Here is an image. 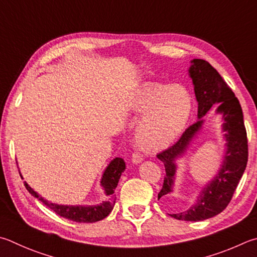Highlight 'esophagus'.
Returning a JSON list of instances; mask_svg holds the SVG:
<instances>
[{
	"mask_svg": "<svg viewBox=\"0 0 257 257\" xmlns=\"http://www.w3.org/2000/svg\"><path fill=\"white\" fill-rule=\"evenodd\" d=\"M132 161H133L134 164H139V163L143 162V156L138 153H134L133 156H132Z\"/></svg>",
	"mask_w": 257,
	"mask_h": 257,
	"instance_id": "34e87169",
	"label": "esophagus"
}]
</instances>
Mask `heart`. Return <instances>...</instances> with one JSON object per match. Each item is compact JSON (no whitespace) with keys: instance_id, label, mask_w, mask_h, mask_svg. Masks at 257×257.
<instances>
[{"instance_id":"heart-1","label":"heart","mask_w":257,"mask_h":257,"mask_svg":"<svg viewBox=\"0 0 257 257\" xmlns=\"http://www.w3.org/2000/svg\"><path fill=\"white\" fill-rule=\"evenodd\" d=\"M132 108L144 114L136 130L139 147L157 152L169 147L181 134L190 118L192 99L182 85L147 83L134 93Z\"/></svg>"}]
</instances>
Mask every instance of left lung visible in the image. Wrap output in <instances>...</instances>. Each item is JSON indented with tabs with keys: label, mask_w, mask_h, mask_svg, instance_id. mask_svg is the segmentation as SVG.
I'll list each match as a JSON object with an SVG mask.
<instances>
[{
	"label": "left lung",
	"mask_w": 257,
	"mask_h": 257,
	"mask_svg": "<svg viewBox=\"0 0 257 257\" xmlns=\"http://www.w3.org/2000/svg\"><path fill=\"white\" fill-rule=\"evenodd\" d=\"M189 69L198 101V120L182 134L179 141L165 151L157 154L158 160L164 163L166 175L158 200L172 201L170 193L173 191L176 164L175 160L182 156L203 124V116L218 103L217 113H222V130L225 132L226 153L221 169L216 177L204 186L193 206L184 211L172 213L177 220L200 221L209 219L226 209L234 195L248 161V144L242 118L241 106L234 92L223 81L216 68L203 59H193Z\"/></svg>",
	"instance_id": "8db88e82"
}]
</instances>
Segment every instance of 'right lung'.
Masks as SVG:
<instances>
[{"mask_svg": "<svg viewBox=\"0 0 257 257\" xmlns=\"http://www.w3.org/2000/svg\"><path fill=\"white\" fill-rule=\"evenodd\" d=\"M125 164L122 158L116 157L113 161H111L110 164L106 167L103 175H102L101 185L103 186L105 191L106 199L96 206H62V204H55L48 202L43 197L35 192L27 182H25L26 189L29 191L31 195H34L39 201L46 204L49 209L53 210L60 217L69 219V220L76 222H95L102 220L105 217L109 216V213L112 211L113 206L115 203V188L118 185L121 173L124 171Z\"/></svg>", "mask_w": 257, "mask_h": 257, "instance_id": "obj_1", "label": "right lung"}]
</instances>
